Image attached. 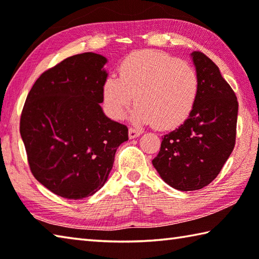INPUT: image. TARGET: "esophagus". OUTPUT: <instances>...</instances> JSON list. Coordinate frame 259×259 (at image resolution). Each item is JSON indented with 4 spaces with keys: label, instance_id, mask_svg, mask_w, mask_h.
I'll list each match as a JSON object with an SVG mask.
<instances>
[{
    "label": "esophagus",
    "instance_id": "1",
    "mask_svg": "<svg viewBox=\"0 0 259 259\" xmlns=\"http://www.w3.org/2000/svg\"><path fill=\"white\" fill-rule=\"evenodd\" d=\"M141 134H142V131H140V130H135V128H132V127L128 130L130 139H135V138L140 137Z\"/></svg>",
    "mask_w": 259,
    "mask_h": 259
}]
</instances>
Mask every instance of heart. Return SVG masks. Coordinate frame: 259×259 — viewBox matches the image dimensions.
<instances>
[{
    "label": "heart",
    "mask_w": 259,
    "mask_h": 259,
    "mask_svg": "<svg viewBox=\"0 0 259 259\" xmlns=\"http://www.w3.org/2000/svg\"><path fill=\"white\" fill-rule=\"evenodd\" d=\"M119 78L103 83V104L109 117L120 120L134 101L135 124L173 130L183 124L196 104L200 80L189 62L168 54L142 51L131 54L119 66Z\"/></svg>",
    "instance_id": "obj_1"
}]
</instances>
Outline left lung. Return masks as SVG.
Masks as SVG:
<instances>
[{
	"instance_id": "obj_1",
	"label": "left lung",
	"mask_w": 259,
	"mask_h": 259,
	"mask_svg": "<svg viewBox=\"0 0 259 259\" xmlns=\"http://www.w3.org/2000/svg\"><path fill=\"white\" fill-rule=\"evenodd\" d=\"M200 80L196 104L179 128L164 135L152 160L158 174L180 191L202 189L216 179L233 151L238 100L214 62L191 53Z\"/></svg>"
}]
</instances>
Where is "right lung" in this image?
I'll return each mask as SVG.
<instances>
[{
    "label": "right lung",
    "instance_id": "obj_1",
    "mask_svg": "<svg viewBox=\"0 0 259 259\" xmlns=\"http://www.w3.org/2000/svg\"><path fill=\"white\" fill-rule=\"evenodd\" d=\"M107 58L86 52L44 71L27 95L20 135L34 178L59 197L78 200L107 182L128 128L102 110Z\"/></svg>",
    "mask_w": 259,
    "mask_h": 259
}]
</instances>
